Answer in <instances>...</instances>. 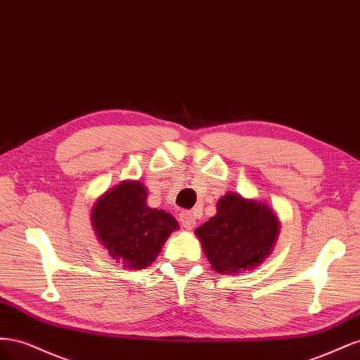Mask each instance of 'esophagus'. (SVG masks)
Masks as SVG:
<instances>
[{
  "label": "esophagus",
  "instance_id": "34e87169",
  "mask_svg": "<svg viewBox=\"0 0 360 360\" xmlns=\"http://www.w3.org/2000/svg\"><path fill=\"white\" fill-rule=\"evenodd\" d=\"M180 222L183 225V228H186V230H192V228L195 226V216L193 213L191 212H181L180 213Z\"/></svg>",
  "mask_w": 360,
  "mask_h": 360
}]
</instances>
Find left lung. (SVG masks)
<instances>
[{
	"label": "left lung",
	"instance_id": "8db88e82",
	"mask_svg": "<svg viewBox=\"0 0 360 360\" xmlns=\"http://www.w3.org/2000/svg\"><path fill=\"white\" fill-rule=\"evenodd\" d=\"M281 222L271 205L226 192L216 214L195 230L212 269L222 275L250 271L271 254Z\"/></svg>",
	"mask_w": 360,
	"mask_h": 360
}]
</instances>
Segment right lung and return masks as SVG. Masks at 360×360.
<instances>
[{
  "instance_id": "1",
  "label": "right lung",
  "mask_w": 360,
  "mask_h": 360,
  "mask_svg": "<svg viewBox=\"0 0 360 360\" xmlns=\"http://www.w3.org/2000/svg\"><path fill=\"white\" fill-rule=\"evenodd\" d=\"M148 189L139 180H124L102 193L91 207L97 240L117 263L130 270L148 267L180 225L171 213L147 205Z\"/></svg>"
}]
</instances>
